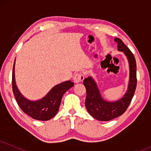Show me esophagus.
<instances>
[{
    "label": "esophagus",
    "mask_w": 151,
    "mask_h": 151,
    "mask_svg": "<svg viewBox=\"0 0 151 151\" xmlns=\"http://www.w3.org/2000/svg\"><path fill=\"white\" fill-rule=\"evenodd\" d=\"M84 80V76L81 73H77L73 76V81L76 83H78L80 82L83 81Z\"/></svg>",
    "instance_id": "esophagus-1"
}]
</instances>
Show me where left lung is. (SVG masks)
I'll return each mask as SVG.
<instances>
[{
	"label": "left lung",
	"instance_id": "obj_1",
	"mask_svg": "<svg viewBox=\"0 0 151 151\" xmlns=\"http://www.w3.org/2000/svg\"><path fill=\"white\" fill-rule=\"evenodd\" d=\"M115 40L118 43V50L124 54L129 63V79L127 90L124 96L117 101H108L102 97L92 77L89 76L83 81L87 91L85 107L91 116L100 121H109L123 114L131 103L137 87V64L134 56L120 38H115Z\"/></svg>",
	"mask_w": 151,
	"mask_h": 151
}]
</instances>
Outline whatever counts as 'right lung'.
I'll use <instances>...</instances> for the list:
<instances>
[{
	"mask_svg": "<svg viewBox=\"0 0 151 151\" xmlns=\"http://www.w3.org/2000/svg\"><path fill=\"white\" fill-rule=\"evenodd\" d=\"M14 65L12 70V90L14 97L24 113L35 120L46 121L52 118L58 112L61 99L67 90L74 85L70 81H65L55 85L44 97L36 101H31L22 95L16 85Z\"/></svg>",
	"mask_w": 151,
	"mask_h": 151,
	"instance_id": "1",
	"label": "right lung"
}]
</instances>
